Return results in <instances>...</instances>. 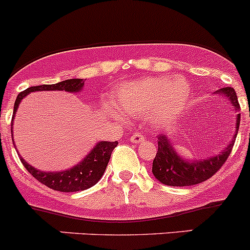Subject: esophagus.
I'll use <instances>...</instances> for the list:
<instances>
[{
    "mask_svg": "<svg viewBox=\"0 0 250 250\" xmlns=\"http://www.w3.org/2000/svg\"><path fill=\"white\" fill-rule=\"evenodd\" d=\"M129 140L132 143H134V144H138V143H142L143 140H144V135L140 134V133H138V132H135V133H133L132 135H130Z\"/></svg>",
    "mask_w": 250,
    "mask_h": 250,
    "instance_id": "1",
    "label": "esophagus"
}]
</instances>
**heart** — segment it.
Returning <instances> with one entry per match:
<instances>
[{
  "instance_id": "b5f03b06",
  "label": "heart",
  "mask_w": 250,
  "mask_h": 250,
  "mask_svg": "<svg viewBox=\"0 0 250 250\" xmlns=\"http://www.w3.org/2000/svg\"><path fill=\"white\" fill-rule=\"evenodd\" d=\"M189 96L190 86L186 79L152 77L122 84L115 104L127 116L147 115L151 122L162 125L186 107Z\"/></svg>"
}]
</instances>
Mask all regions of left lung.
<instances>
[{"label": "left lung", "mask_w": 250, "mask_h": 250, "mask_svg": "<svg viewBox=\"0 0 250 250\" xmlns=\"http://www.w3.org/2000/svg\"><path fill=\"white\" fill-rule=\"evenodd\" d=\"M219 95L226 96L227 100L233 106L234 111H239L238 99L233 88L219 89L216 91ZM241 113L236 116V130L233 139L227 143L226 147L221 152L202 160H187L178 154L172 144L168 135L160 134L157 137V152L152 161V174L159 182L165 186L172 187H187L202 183L214 176L222 167V165L229 159L233 147L237 133H238Z\"/></svg>", "instance_id": "1"}]
</instances>
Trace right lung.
Listing matches in <instances>:
<instances>
[{
	"label": "right lung",
	"mask_w": 250,
	"mask_h": 250,
	"mask_svg": "<svg viewBox=\"0 0 250 250\" xmlns=\"http://www.w3.org/2000/svg\"><path fill=\"white\" fill-rule=\"evenodd\" d=\"M84 86L83 79H67V81L60 82L56 84H45V85H38V86H30L26 90L19 93L17 96L16 103H14L13 108V116H12V132H13V120L16 116L18 106L21 101L25 98L28 94L34 93V91H68V93H79L82 91ZM13 138V134H12ZM13 140V139H12ZM14 143V142H13ZM117 142H99L96 143L95 146L91 149V151L82 160L79 164L76 166L71 167L68 169H63V171L57 172H46L40 171V169L35 168L31 165H29L23 157L19 155L21 164L26 168V171L45 184L46 187L51 188L53 190H58V192H79V190H85L90 187L95 186L103 174L105 173L106 166H107L108 161H110L111 154H112L113 149L117 146Z\"/></svg>",
	"instance_id": "right-lung-1"
}]
</instances>
